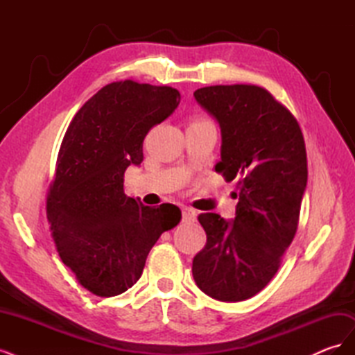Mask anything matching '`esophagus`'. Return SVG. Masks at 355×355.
<instances>
[{"mask_svg":"<svg viewBox=\"0 0 355 355\" xmlns=\"http://www.w3.org/2000/svg\"><path fill=\"white\" fill-rule=\"evenodd\" d=\"M182 220L187 222V223L196 222L197 220V211L189 209V207H184V209H182Z\"/></svg>","mask_w":355,"mask_h":355,"instance_id":"obj_1","label":"esophagus"}]
</instances>
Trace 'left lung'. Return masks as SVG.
Segmentation results:
<instances>
[{"mask_svg": "<svg viewBox=\"0 0 355 355\" xmlns=\"http://www.w3.org/2000/svg\"><path fill=\"white\" fill-rule=\"evenodd\" d=\"M194 98L220 127L214 168L237 180L239 202L232 220L198 216L207 243L192 275L210 297L240 302L271 282L296 234L308 179L304 136L295 116L257 85H210Z\"/></svg>", "mask_w": 355, "mask_h": 355, "instance_id": "left-lung-1", "label": "left lung"}]
</instances>
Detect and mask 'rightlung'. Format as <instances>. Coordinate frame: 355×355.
<instances>
[{"label":"right lung","mask_w":355,"mask_h":355,"mask_svg":"<svg viewBox=\"0 0 355 355\" xmlns=\"http://www.w3.org/2000/svg\"><path fill=\"white\" fill-rule=\"evenodd\" d=\"M179 102L167 85L111 83L83 105L63 137L47 218L62 262L94 295L130 288L159 235L182 219L173 204L148 207L124 194V171L141 166L146 133Z\"/></svg>","instance_id":"add662e5"}]
</instances>
